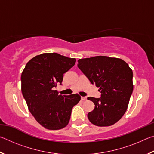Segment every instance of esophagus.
<instances>
[{"label":"esophagus","instance_id":"esophagus-1","mask_svg":"<svg viewBox=\"0 0 154 154\" xmlns=\"http://www.w3.org/2000/svg\"><path fill=\"white\" fill-rule=\"evenodd\" d=\"M81 99H82V100H83V101H85V100H87V97H83V96H82Z\"/></svg>","mask_w":154,"mask_h":154}]
</instances>
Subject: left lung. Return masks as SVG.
<instances>
[{"mask_svg":"<svg viewBox=\"0 0 154 154\" xmlns=\"http://www.w3.org/2000/svg\"><path fill=\"white\" fill-rule=\"evenodd\" d=\"M77 66L101 93L99 98H88L95 106L88 119L97 126L116 124L126 111L133 91L132 69L123 60L103 56L79 59Z\"/></svg>","mask_w":154,"mask_h":154,"instance_id":"left-lung-1","label":"left lung"}]
</instances>
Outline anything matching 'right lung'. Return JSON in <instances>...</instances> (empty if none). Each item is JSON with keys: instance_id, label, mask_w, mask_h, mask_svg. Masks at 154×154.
Instances as JSON below:
<instances>
[{"instance_id": "1", "label": "right lung", "mask_w": 154, "mask_h": 154, "mask_svg": "<svg viewBox=\"0 0 154 154\" xmlns=\"http://www.w3.org/2000/svg\"><path fill=\"white\" fill-rule=\"evenodd\" d=\"M75 62V58L59 54L45 53L28 61L22 71V92L28 110L46 129L60 130L67 126L72 107L81 100L77 94L62 96L54 90L62 84L64 73Z\"/></svg>"}]
</instances>
